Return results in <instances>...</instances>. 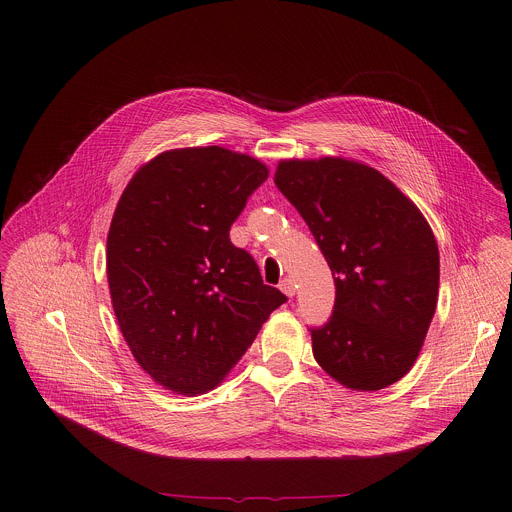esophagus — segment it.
<instances>
[{"instance_id": "34e87169", "label": "esophagus", "mask_w": 512, "mask_h": 512, "mask_svg": "<svg viewBox=\"0 0 512 512\" xmlns=\"http://www.w3.org/2000/svg\"><path fill=\"white\" fill-rule=\"evenodd\" d=\"M279 289L283 291V294H285L287 298H294V296H296V285H294V281H291L289 277H285V279L279 283Z\"/></svg>"}]
</instances>
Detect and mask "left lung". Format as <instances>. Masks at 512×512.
Masks as SVG:
<instances>
[{"instance_id": "1", "label": "left lung", "mask_w": 512, "mask_h": 512, "mask_svg": "<svg viewBox=\"0 0 512 512\" xmlns=\"http://www.w3.org/2000/svg\"><path fill=\"white\" fill-rule=\"evenodd\" d=\"M273 180L334 275L332 316L310 328L314 358L346 389L397 383L419 356L440 287L425 216L379 170L354 160H283Z\"/></svg>"}]
</instances>
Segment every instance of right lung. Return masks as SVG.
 <instances>
[{
    "mask_svg": "<svg viewBox=\"0 0 512 512\" xmlns=\"http://www.w3.org/2000/svg\"><path fill=\"white\" fill-rule=\"evenodd\" d=\"M267 176L259 160L218 145L170 150L143 164L117 202L111 304L139 367L174 393L214 389L287 300L229 237Z\"/></svg>",
    "mask_w": 512,
    "mask_h": 512,
    "instance_id": "1",
    "label": "right lung"
}]
</instances>
